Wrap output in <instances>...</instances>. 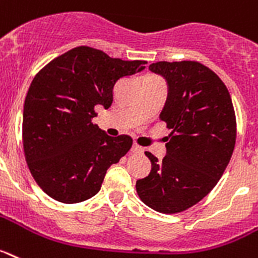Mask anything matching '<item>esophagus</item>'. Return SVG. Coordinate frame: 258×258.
Instances as JSON below:
<instances>
[{
	"instance_id": "34e87169",
	"label": "esophagus",
	"mask_w": 258,
	"mask_h": 258,
	"mask_svg": "<svg viewBox=\"0 0 258 258\" xmlns=\"http://www.w3.org/2000/svg\"><path fill=\"white\" fill-rule=\"evenodd\" d=\"M132 153L133 154H144V147L138 146V145L134 144L133 147H132Z\"/></svg>"
}]
</instances>
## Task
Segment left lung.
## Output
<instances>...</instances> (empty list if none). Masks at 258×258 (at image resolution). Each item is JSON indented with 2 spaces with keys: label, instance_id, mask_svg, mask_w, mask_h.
Listing matches in <instances>:
<instances>
[{
  "label": "left lung",
  "instance_id": "1",
  "mask_svg": "<svg viewBox=\"0 0 258 258\" xmlns=\"http://www.w3.org/2000/svg\"><path fill=\"white\" fill-rule=\"evenodd\" d=\"M149 69L167 83L159 117L173 132L162 160L145 153L151 172L136 189L149 208L173 214L201 201L222 177L234 153L235 112L226 85L202 63L160 61Z\"/></svg>",
  "mask_w": 258,
  "mask_h": 258
}]
</instances>
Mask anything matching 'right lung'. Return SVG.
Instances as JSON below:
<instances>
[{"label":"right lung","instance_id":"right-lung-1","mask_svg":"<svg viewBox=\"0 0 258 258\" xmlns=\"http://www.w3.org/2000/svg\"><path fill=\"white\" fill-rule=\"evenodd\" d=\"M145 65L77 47L37 73L24 100L22 133L28 168L49 197L62 204L94 197L107 169L131 150L129 136L111 137L91 120L95 107H111L118 79Z\"/></svg>","mask_w":258,"mask_h":258}]
</instances>
